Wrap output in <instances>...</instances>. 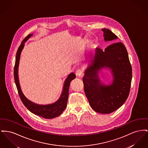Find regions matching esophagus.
Instances as JSON below:
<instances>
[{
	"instance_id": "1",
	"label": "esophagus",
	"mask_w": 148,
	"mask_h": 148,
	"mask_svg": "<svg viewBox=\"0 0 148 148\" xmlns=\"http://www.w3.org/2000/svg\"><path fill=\"white\" fill-rule=\"evenodd\" d=\"M82 74H83V71H82V69H78L75 72V74H76V75L77 77L82 76Z\"/></svg>"
}]
</instances>
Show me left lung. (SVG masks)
<instances>
[{
  "label": "left lung",
  "instance_id": "8db88e82",
  "mask_svg": "<svg viewBox=\"0 0 148 148\" xmlns=\"http://www.w3.org/2000/svg\"><path fill=\"white\" fill-rule=\"evenodd\" d=\"M102 31L105 41L118 38L108 29L103 28ZM105 68L111 70L113 77L112 83L108 85L101 82L98 74ZM131 79L132 68L123 44H111L104 51L97 47L83 78L85 94L92 108L103 114L117 110L129 96Z\"/></svg>",
  "mask_w": 148,
  "mask_h": 148
}]
</instances>
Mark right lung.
Wrapping results in <instances>:
<instances>
[{
  "label": "right lung",
  "instance_id": "add662e5",
  "mask_svg": "<svg viewBox=\"0 0 148 148\" xmlns=\"http://www.w3.org/2000/svg\"><path fill=\"white\" fill-rule=\"evenodd\" d=\"M32 35L33 34L28 35L21 42V45L19 46L18 49L16 58V62L14 68V80L16 87L17 88L19 96L21 98L22 103L27 108L30 112L34 113L36 115L39 116L45 119H51L60 116L64 111V110L66 108L69 96L70 83L73 79L76 78V75L74 73H71L67 77V78L64 82L61 96L57 101L53 103L45 105L36 104L35 103H34L33 102L29 101L28 99H27L23 95L20 87L18 79V66L21 53L24 47L25 42L31 36H32Z\"/></svg>",
  "mask_w": 148,
  "mask_h": 148
}]
</instances>
